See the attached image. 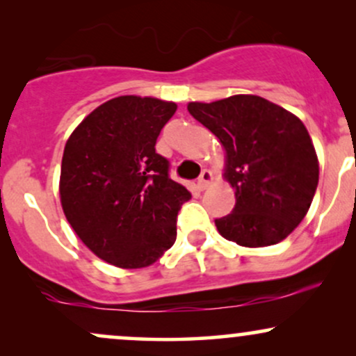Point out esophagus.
<instances>
[{"instance_id": "esophagus-1", "label": "esophagus", "mask_w": 356, "mask_h": 356, "mask_svg": "<svg viewBox=\"0 0 356 356\" xmlns=\"http://www.w3.org/2000/svg\"><path fill=\"white\" fill-rule=\"evenodd\" d=\"M211 181H212V174L209 172V170H202L201 175H199V179H197V187H199V191L206 189V187L211 184Z\"/></svg>"}]
</instances>
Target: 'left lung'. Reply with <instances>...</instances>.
Masks as SVG:
<instances>
[{
  "label": "left lung",
  "instance_id": "8db88e82",
  "mask_svg": "<svg viewBox=\"0 0 356 356\" xmlns=\"http://www.w3.org/2000/svg\"><path fill=\"white\" fill-rule=\"evenodd\" d=\"M187 110L227 154L224 175L236 191V206L214 220L220 236L246 248L288 238L312 206L320 174L303 122L256 95L192 102Z\"/></svg>",
  "mask_w": 356,
  "mask_h": 356
}]
</instances>
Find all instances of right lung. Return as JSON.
I'll return each instance as SVG.
<instances>
[{"instance_id": "1", "label": "right lung", "mask_w": 356, "mask_h": 356, "mask_svg": "<svg viewBox=\"0 0 356 356\" xmlns=\"http://www.w3.org/2000/svg\"><path fill=\"white\" fill-rule=\"evenodd\" d=\"M175 110L172 102L117 97L93 110L65 145L61 207L85 246L113 266L145 268L175 243L191 192L155 152Z\"/></svg>"}]
</instances>
